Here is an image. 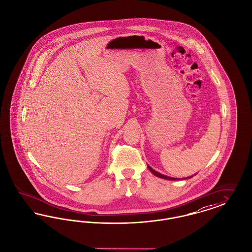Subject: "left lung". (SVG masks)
<instances>
[{"label":"left lung","instance_id":"obj_1","mask_svg":"<svg viewBox=\"0 0 252 252\" xmlns=\"http://www.w3.org/2000/svg\"><path fill=\"white\" fill-rule=\"evenodd\" d=\"M148 168L151 170V172L154 174V175L157 176V177H159V178H162V179H165V180H169V181H175V180H181V179H178V178H171V177H168V176L163 175V174H161V173H159V172H157V171H155L154 169H153L150 165H148ZM190 178H192V176H190V177H187V178H184V180H186V179H190ZM183 180V179H182Z\"/></svg>","mask_w":252,"mask_h":252}]
</instances>
